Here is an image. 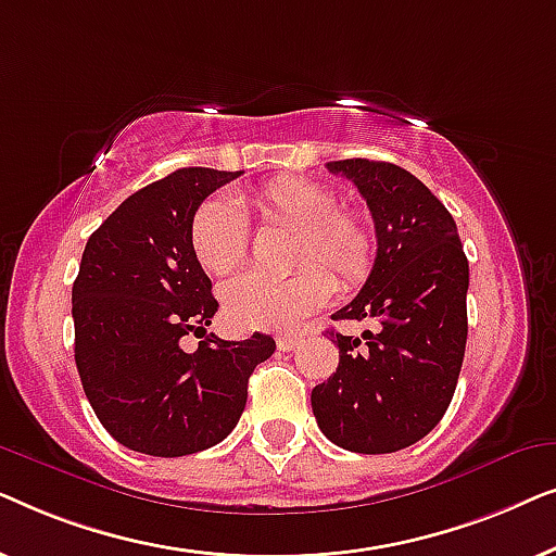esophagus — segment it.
Masks as SVG:
<instances>
[{"instance_id":"1","label":"esophagus","mask_w":556,"mask_h":556,"mask_svg":"<svg viewBox=\"0 0 556 556\" xmlns=\"http://www.w3.org/2000/svg\"><path fill=\"white\" fill-rule=\"evenodd\" d=\"M276 344H278L280 352H293V349L301 344V339L293 337V333H278Z\"/></svg>"}]
</instances>
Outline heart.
<instances>
[{"label":"heart","instance_id":"obj_1","mask_svg":"<svg viewBox=\"0 0 556 556\" xmlns=\"http://www.w3.org/2000/svg\"><path fill=\"white\" fill-rule=\"evenodd\" d=\"M268 227L291 230L288 278L248 273L223 288V316L235 331H291L331 299L333 285L352 291L371 276L377 232L367 217L341 210L337 189L306 177H278L248 197ZM189 248L210 276H227L248 257L250 232L242 212L210 197L189 223ZM329 271L330 279L325 276Z\"/></svg>","mask_w":556,"mask_h":556}]
</instances>
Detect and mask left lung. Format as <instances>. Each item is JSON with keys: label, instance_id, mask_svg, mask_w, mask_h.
Here are the masks:
<instances>
[{"label": "left lung", "instance_id": "obj_1", "mask_svg": "<svg viewBox=\"0 0 556 556\" xmlns=\"http://www.w3.org/2000/svg\"><path fill=\"white\" fill-rule=\"evenodd\" d=\"M375 219L377 263L331 318H377V333H337L339 367L311 392L318 428L352 453H394L443 420L468 339V261L445 204L407 169L369 159L329 162ZM333 337V331H329Z\"/></svg>", "mask_w": 556, "mask_h": 556}]
</instances>
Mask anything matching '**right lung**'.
<instances>
[{"label":"right lung","instance_id":"obj_1","mask_svg":"<svg viewBox=\"0 0 556 556\" xmlns=\"http://www.w3.org/2000/svg\"><path fill=\"white\" fill-rule=\"evenodd\" d=\"M240 172L185 166L139 189L88 238L73 283L75 367L93 413L128 451L179 458L217 445L238 425L248 379L276 352L253 333H202L219 303L189 248L194 210Z\"/></svg>","mask_w":556,"mask_h":556}]
</instances>
